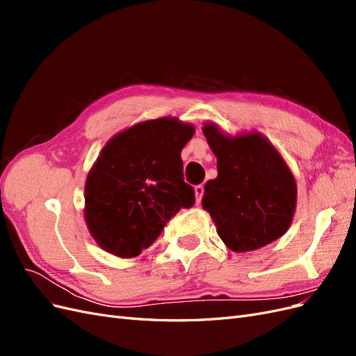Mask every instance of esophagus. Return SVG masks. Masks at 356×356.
Segmentation results:
<instances>
[{
    "instance_id": "obj_1",
    "label": "esophagus",
    "mask_w": 356,
    "mask_h": 356,
    "mask_svg": "<svg viewBox=\"0 0 356 356\" xmlns=\"http://www.w3.org/2000/svg\"><path fill=\"white\" fill-rule=\"evenodd\" d=\"M203 186H196L195 187V196H196V202L197 203H200V200H202V196H203Z\"/></svg>"
}]
</instances>
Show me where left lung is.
Masks as SVG:
<instances>
[{"instance_id":"8db88e82","label":"left lung","mask_w":356,"mask_h":356,"mask_svg":"<svg viewBox=\"0 0 356 356\" xmlns=\"http://www.w3.org/2000/svg\"><path fill=\"white\" fill-rule=\"evenodd\" d=\"M202 131L218 169L204 184L202 207L225 246L248 252L284 236L296 212L297 184L281 153L260 132L230 136L212 122Z\"/></svg>"}]
</instances>
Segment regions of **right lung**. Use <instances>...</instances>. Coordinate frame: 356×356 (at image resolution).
I'll return each mask as SVG.
<instances>
[{"instance_id": "right-lung-1", "label": "right lung", "mask_w": 356, "mask_h": 356, "mask_svg": "<svg viewBox=\"0 0 356 356\" xmlns=\"http://www.w3.org/2000/svg\"><path fill=\"white\" fill-rule=\"evenodd\" d=\"M195 126L175 117L136 123L104 145L84 186V220L104 251L132 258L181 208L195 203L181 152Z\"/></svg>"}]
</instances>
